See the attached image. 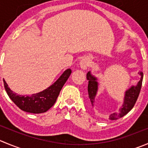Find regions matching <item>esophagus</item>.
<instances>
[{
  "label": "esophagus",
  "instance_id": "34e87169",
  "mask_svg": "<svg viewBox=\"0 0 148 148\" xmlns=\"http://www.w3.org/2000/svg\"><path fill=\"white\" fill-rule=\"evenodd\" d=\"M79 64L81 69H83V70H86V69H87V67H88L90 64L89 60H88V58L82 59V60L80 61Z\"/></svg>",
  "mask_w": 148,
  "mask_h": 148
}]
</instances>
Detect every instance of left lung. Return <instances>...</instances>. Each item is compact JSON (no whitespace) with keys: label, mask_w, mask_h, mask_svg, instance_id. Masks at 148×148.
Instances as JSON below:
<instances>
[{"label":"left lung","mask_w":148,"mask_h":148,"mask_svg":"<svg viewBox=\"0 0 148 148\" xmlns=\"http://www.w3.org/2000/svg\"><path fill=\"white\" fill-rule=\"evenodd\" d=\"M139 75H140V80L136 86H132L128 88L124 93L123 102L121 108H119V112H113L110 115L109 119L110 120H116L122 118L128 113L134 106L140 94V89L142 87L143 79V73L140 72ZM86 79L88 81V104L91 108H94L95 106V97L97 94L99 89V83L97 78L91 74V71L88 72L86 75Z\"/></svg>","instance_id":"1"}]
</instances>
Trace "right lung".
Here are the masks:
<instances>
[{
    "label": "right lung",
    "instance_id": "right-lung-1",
    "mask_svg": "<svg viewBox=\"0 0 148 148\" xmlns=\"http://www.w3.org/2000/svg\"><path fill=\"white\" fill-rule=\"evenodd\" d=\"M71 73L70 69H67L52 85L43 91L32 95L16 94L8 87L5 80H3L4 87L10 99L22 110L30 113H43L54 105L62 88Z\"/></svg>",
    "mask_w": 148,
    "mask_h": 148
}]
</instances>
